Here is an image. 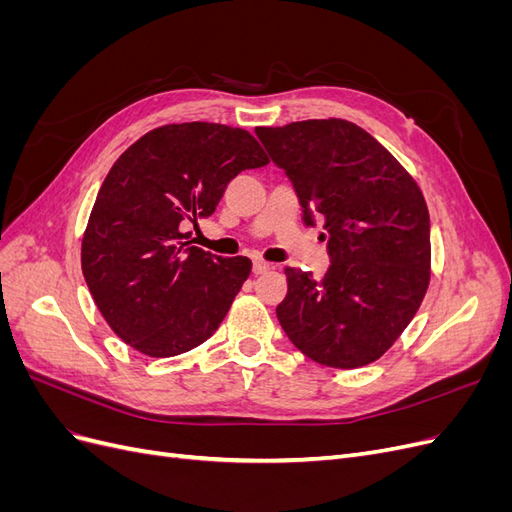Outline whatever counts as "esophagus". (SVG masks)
<instances>
[{"label": "esophagus", "mask_w": 512, "mask_h": 512, "mask_svg": "<svg viewBox=\"0 0 512 512\" xmlns=\"http://www.w3.org/2000/svg\"><path fill=\"white\" fill-rule=\"evenodd\" d=\"M269 269H271V262L262 260V258H254V273H256V275L265 273V271H269Z\"/></svg>", "instance_id": "34e87169"}]
</instances>
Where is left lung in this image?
Instances as JSON below:
<instances>
[{
	"label": "left lung",
	"instance_id": "1",
	"mask_svg": "<svg viewBox=\"0 0 512 512\" xmlns=\"http://www.w3.org/2000/svg\"><path fill=\"white\" fill-rule=\"evenodd\" d=\"M297 190L305 222L320 213L331 267L322 280L286 267L277 320L309 359L356 369L378 361L418 312L431 277L429 211L408 170L346 119L256 128Z\"/></svg>",
	"mask_w": 512,
	"mask_h": 512
}]
</instances>
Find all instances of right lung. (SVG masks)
Instances as JSON below:
<instances>
[{
  "mask_svg": "<svg viewBox=\"0 0 512 512\" xmlns=\"http://www.w3.org/2000/svg\"><path fill=\"white\" fill-rule=\"evenodd\" d=\"M269 164L256 138L222 123H166L121 153L83 232L81 267L100 314L123 342L156 359L218 331L252 260L188 241L245 168Z\"/></svg>",
  "mask_w": 512,
  "mask_h": 512,
  "instance_id": "right-lung-1",
  "label": "right lung"
}]
</instances>
